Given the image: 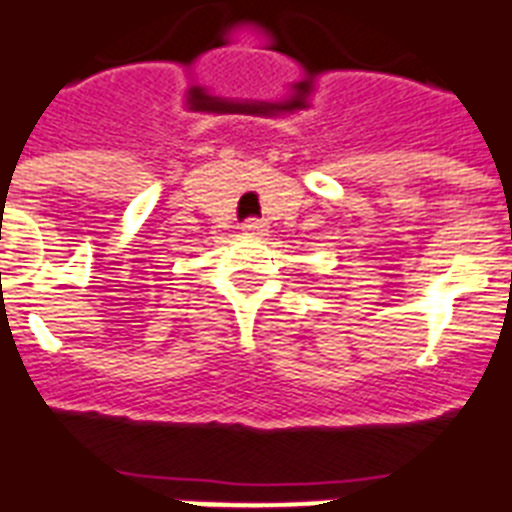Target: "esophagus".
<instances>
[{"mask_svg":"<svg viewBox=\"0 0 512 512\" xmlns=\"http://www.w3.org/2000/svg\"><path fill=\"white\" fill-rule=\"evenodd\" d=\"M241 231L247 233V236H265L268 225H265L263 220H257V217H249V220H244V223H241Z\"/></svg>","mask_w":512,"mask_h":512,"instance_id":"1","label":"esophagus"}]
</instances>
